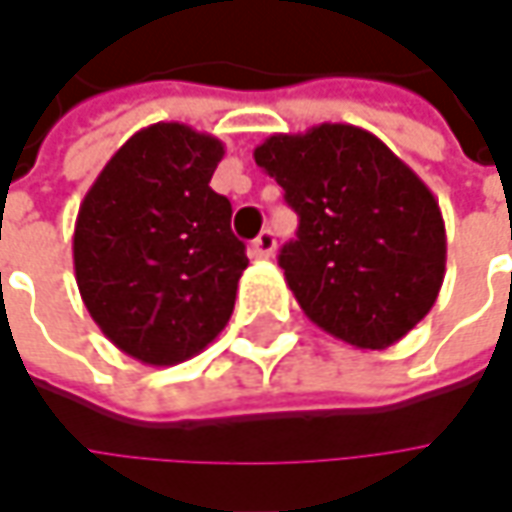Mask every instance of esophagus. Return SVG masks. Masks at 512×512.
<instances>
[{
	"label": "esophagus",
	"mask_w": 512,
	"mask_h": 512,
	"mask_svg": "<svg viewBox=\"0 0 512 512\" xmlns=\"http://www.w3.org/2000/svg\"><path fill=\"white\" fill-rule=\"evenodd\" d=\"M273 250H276V236H273L270 230H262V233L253 239V245H250V253H253L256 259H270Z\"/></svg>",
	"instance_id": "esophagus-1"
}]
</instances>
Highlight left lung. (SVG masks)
Returning a JSON list of instances; mask_svg holds the SVG:
<instances>
[{"instance_id": "left-lung-1", "label": "left lung", "mask_w": 512, "mask_h": 512, "mask_svg": "<svg viewBox=\"0 0 512 512\" xmlns=\"http://www.w3.org/2000/svg\"><path fill=\"white\" fill-rule=\"evenodd\" d=\"M253 159L299 213L279 265L313 325L384 350L422 322L442 290L447 236L413 168L370 130L342 122L273 133Z\"/></svg>"}]
</instances>
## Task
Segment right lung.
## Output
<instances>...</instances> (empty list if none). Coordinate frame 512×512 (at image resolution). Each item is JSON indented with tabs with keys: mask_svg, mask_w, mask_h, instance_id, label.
Returning <instances> with one entry per match:
<instances>
[{
	"mask_svg": "<svg viewBox=\"0 0 512 512\" xmlns=\"http://www.w3.org/2000/svg\"><path fill=\"white\" fill-rule=\"evenodd\" d=\"M225 145L179 122L133 133L85 193L73 270L99 330L142 364L193 359L230 322L245 245L210 187Z\"/></svg>",
	"mask_w": 512,
	"mask_h": 512,
	"instance_id": "obj_1",
	"label": "right lung"
}]
</instances>
